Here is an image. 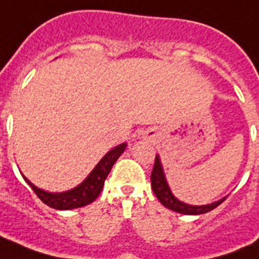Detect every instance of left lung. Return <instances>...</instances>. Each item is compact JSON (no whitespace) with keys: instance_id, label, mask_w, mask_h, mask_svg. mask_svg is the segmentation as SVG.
I'll use <instances>...</instances> for the list:
<instances>
[{"instance_id":"obj_1","label":"left lung","mask_w":259,"mask_h":259,"mask_svg":"<svg viewBox=\"0 0 259 259\" xmlns=\"http://www.w3.org/2000/svg\"><path fill=\"white\" fill-rule=\"evenodd\" d=\"M151 187L154 191L155 196L158 198V200L164 207L170 208L176 212L180 214H188V215H199V214H204V212L211 211L212 208H215L218 204H221L225 198L220 199L217 202L208 203V204H202V206H193V204H188V203L181 202L180 199H177L171 192V189L168 187L167 180L164 176L163 166L160 162V156L156 155L155 158V164L151 173Z\"/></svg>"}]
</instances>
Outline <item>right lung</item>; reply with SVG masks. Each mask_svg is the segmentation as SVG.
<instances>
[{"label": "right lung", "instance_id": "1", "mask_svg": "<svg viewBox=\"0 0 259 259\" xmlns=\"http://www.w3.org/2000/svg\"><path fill=\"white\" fill-rule=\"evenodd\" d=\"M126 147L127 144L122 143L110 149L81 184L64 192H48L45 189L35 187L28 178L24 177L23 174L22 176L38 198L49 207L56 208V210H72V208L83 207L86 204L95 202L97 196L100 195L101 189L104 187L105 178L110 174L115 162L124 152Z\"/></svg>", "mask_w": 259, "mask_h": 259}]
</instances>
